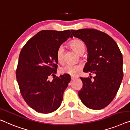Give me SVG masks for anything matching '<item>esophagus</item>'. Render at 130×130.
Returning a JSON list of instances; mask_svg holds the SVG:
<instances>
[{
    "label": "esophagus",
    "mask_w": 130,
    "mask_h": 130,
    "mask_svg": "<svg viewBox=\"0 0 130 130\" xmlns=\"http://www.w3.org/2000/svg\"><path fill=\"white\" fill-rule=\"evenodd\" d=\"M75 78H76V77L73 76H71V79H72V80H74V79H75Z\"/></svg>",
    "instance_id": "34e87169"
}]
</instances>
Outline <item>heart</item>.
Here are the masks:
<instances>
[{"label": "heart", "mask_w": 130, "mask_h": 130, "mask_svg": "<svg viewBox=\"0 0 130 130\" xmlns=\"http://www.w3.org/2000/svg\"><path fill=\"white\" fill-rule=\"evenodd\" d=\"M71 46L74 51L79 55H82L84 53L85 44L80 40H74L71 42ZM63 46H60L58 48L57 52V59L58 62L61 63L63 61ZM81 67L76 65H66L60 69V72L62 74H68L72 76H76L80 71Z\"/></svg>", "instance_id": "obj_1"}]
</instances>
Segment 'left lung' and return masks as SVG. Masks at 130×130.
<instances>
[{
    "instance_id": "left-lung-1",
    "label": "left lung",
    "mask_w": 130,
    "mask_h": 130,
    "mask_svg": "<svg viewBox=\"0 0 130 130\" xmlns=\"http://www.w3.org/2000/svg\"><path fill=\"white\" fill-rule=\"evenodd\" d=\"M71 32L87 46L88 62L84 72L96 75L93 81L90 77H80L83 86L79 97L87 107L102 109L114 99L123 80L122 54L115 41L103 32L90 28Z\"/></svg>"
}]
</instances>
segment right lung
Returning a JSON list of instances; mask_svg holds the SVG:
<instances>
[{"label": "right lung", "mask_w": 130, "mask_h": 130, "mask_svg": "<svg viewBox=\"0 0 130 130\" xmlns=\"http://www.w3.org/2000/svg\"><path fill=\"white\" fill-rule=\"evenodd\" d=\"M69 37H73L69 30H42L30 38L21 50L17 81L25 102L38 113H52L61 106L71 76L63 74L52 81L48 77H54L57 73V50Z\"/></svg>", "instance_id": "1"}]
</instances>
